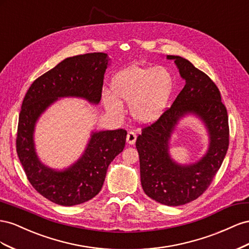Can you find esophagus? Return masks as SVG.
<instances>
[{"mask_svg": "<svg viewBox=\"0 0 249 249\" xmlns=\"http://www.w3.org/2000/svg\"><path fill=\"white\" fill-rule=\"evenodd\" d=\"M126 141H127V143H128L129 145H133L134 143H136V141H137V134H136V132H134V131H129L128 133H127Z\"/></svg>", "mask_w": 249, "mask_h": 249, "instance_id": "esophagus-1", "label": "esophagus"}]
</instances>
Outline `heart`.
I'll use <instances>...</instances> for the list:
<instances>
[{
  "instance_id": "b5f03b06",
  "label": "heart",
  "mask_w": 249,
  "mask_h": 249,
  "mask_svg": "<svg viewBox=\"0 0 249 249\" xmlns=\"http://www.w3.org/2000/svg\"><path fill=\"white\" fill-rule=\"evenodd\" d=\"M110 94L103 95L106 110L121 116L120 101L130 104V112L138 122L148 124L158 120L165 111L173 89V77L164 67L133 66L117 74L111 81Z\"/></svg>"
}]
</instances>
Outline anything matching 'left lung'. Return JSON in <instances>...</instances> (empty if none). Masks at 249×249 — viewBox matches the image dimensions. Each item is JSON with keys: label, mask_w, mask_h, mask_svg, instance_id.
I'll list each match as a JSON object with an SVG mask.
<instances>
[{"label": "left lung", "mask_w": 249, "mask_h": 249, "mask_svg": "<svg viewBox=\"0 0 249 249\" xmlns=\"http://www.w3.org/2000/svg\"><path fill=\"white\" fill-rule=\"evenodd\" d=\"M173 59L186 80L171 107L142 128L136 147L140 156L141 183L147 196L177 207L197 199L213 181L230 144L229 116L217 85L202 71L180 56ZM192 113L202 119L210 136L207 153L191 165L177 164L168 154V142L178 121Z\"/></svg>", "instance_id": "obj_1"}]
</instances>
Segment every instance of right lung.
<instances>
[{"label":"right lung","mask_w":249,"mask_h":249,"mask_svg":"<svg viewBox=\"0 0 249 249\" xmlns=\"http://www.w3.org/2000/svg\"><path fill=\"white\" fill-rule=\"evenodd\" d=\"M108 60L105 53L66 58L38 77L24 98L18 117L17 152L32 187L56 204L63 207L80 204L101 191L109 164L125 147L127 131L91 132L81 158L68 169L56 171L42 164L35 152V123L41 113L61 97H79L94 104L100 102Z\"/></svg>","instance_id":"obj_1"}]
</instances>
